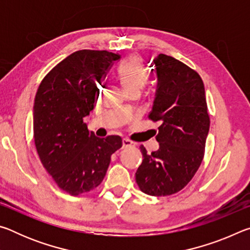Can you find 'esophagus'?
<instances>
[{"mask_svg":"<svg viewBox=\"0 0 250 250\" xmlns=\"http://www.w3.org/2000/svg\"><path fill=\"white\" fill-rule=\"evenodd\" d=\"M134 146L135 143L130 141L129 139H124V140H122V147H129V146Z\"/></svg>","mask_w":250,"mask_h":250,"instance_id":"1","label":"esophagus"}]
</instances>
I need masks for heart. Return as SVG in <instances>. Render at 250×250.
<instances>
[{
	"label": "heart",
	"instance_id": "1",
	"mask_svg": "<svg viewBox=\"0 0 250 250\" xmlns=\"http://www.w3.org/2000/svg\"><path fill=\"white\" fill-rule=\"evenodd\" d=\"M119 74L121 82L126 91L134 89L140 90L146 83V75L143 73L138 58L131 57L120 66Z\"/></svg>",
	"mask_w": 250,
	"mask_h": 250
}]
</instances>
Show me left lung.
<instances>
[{
	"mask_svg": "<svg viewBox=\"0 0 250 250\" xmlns=\"http://www.w3.org/2000/svg\"><path fill=\"white\" fill-rule=\"evenodd\" d=\"M156 76V90L149 118L160 121L159 149L147 153L141 146V166L135 181L143 193L167 196L186 186L200 167L209 117L205 88L196 71L167 55L151 62Z\"/></svg>",
	"mask_w": 250,
	"mask_h": 250,
	"instance_id": "left-lung-1",
	"label": "left lung"
}]
</instances>
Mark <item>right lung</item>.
Wrapping results in <instances>:
<instances>
[{"label":"right lung","instance_id":"add662e5","mask_svg":"<svg viewBox=\"0 0 250 250\" xmlns=\"http://www.w3.org/2000/svg\"><path fill=\"white\" fill-rule=\"evenodd\" d=\"M120 55L78 50L46 75L35 96L33 129L37 153L56 184L70 195L96 188L111 154L122 146L118 135L97 138L83 118L94 109L98 86Z\"/></svg>","mask_w":250,"mask_h":250}]
</instances>
